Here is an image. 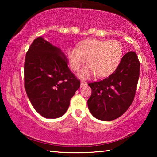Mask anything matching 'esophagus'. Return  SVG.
<instances>
[{
    "label": "esophagus",
    "instance_id": "obj_1",
    "mask_svg": "<svg viewBox=\"0 0 157 157\" xmlns=\"http://www.w3.org/2000/svg\"><path fill=\"white\" fill-rule=\"evenodd\" d=\"M86 85H87V83H86V82H80V87H81V88H82V87H84L85 86H86Z\"/></svg>",
    "mask_w": 157,
    "mask_h": 157
}]
</instances>
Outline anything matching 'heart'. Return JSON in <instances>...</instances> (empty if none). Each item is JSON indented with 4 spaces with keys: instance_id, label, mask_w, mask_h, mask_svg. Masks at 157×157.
I'll return each instance as SVG.
<instances>
[{
    "instance_id": "obj_1",
    "label": "heart",
    "mask_w": 157,
    "mask_h": 157,
    "mask_svg": "<svg viewBox=\"0 0 157 157\" xmlns=\"http://www.w3.org/2000/svg\"><path fill=\"white\" fill-rule=\"evenodd\" d=\"M122 57L123 46L116 40L89 39L68 51L69 65L72 70H79L85 59L88 63L78 73L81 79H89L95 75L100 78L108 77L118 68Z\"/></svg>"
}]
</instances>
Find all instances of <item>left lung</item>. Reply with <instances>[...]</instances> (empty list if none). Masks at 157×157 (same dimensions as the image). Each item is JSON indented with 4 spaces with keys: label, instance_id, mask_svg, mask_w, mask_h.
Instances as JSON below:
<instances>
[{
    "label": "left lung",
    "instance_id": "8db88e82",
    "mask_svg": "<svg viewBox=\"0 0 157 157\" xmlns=\"http://www.w3.org/2000/svg\"><path fill=\"white\" fill-rule=\"evenodd\" d=\"M139 73L137 55L130 51L112 74L102 81L89 84L92 94L87 104L93 116L109 121L123 115L134 100Z\"/></svg>",
    "mask_w": 157,
    "mask_h": 157
}]
</instances>
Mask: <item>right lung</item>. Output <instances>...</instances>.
<instances>
[{
    "mask_svg": "<svg viewBox=\"0 0 157 157\" xmlns=\"http://www.w3.org/2000/svg\"><path fill=\"white\" fill-rule=\"evenodd\" d=\"M68 63L62 50L42 36L34 39L26 53V94L34 109L44 118L62 116L80 86V82L68 68Z\"/></svg>",
    "mask_w": 157,
    "mask_h": 157,
    "instance_id": "add662e5",
    "label": "right lung"
}]
</instances>
